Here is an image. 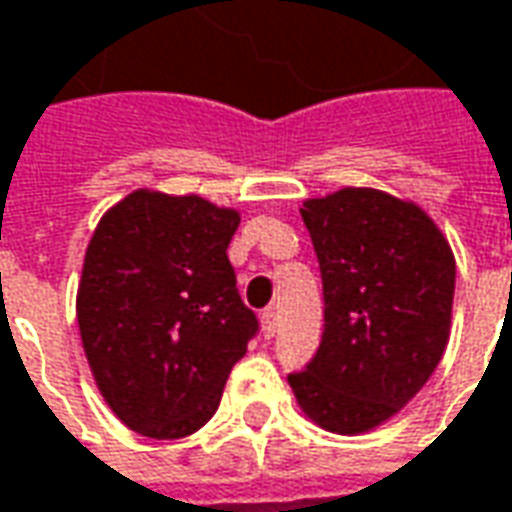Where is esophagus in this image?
I'll use <instances>...</instances> for the list:
<instances>
[{
    "instance_id": "1",
    "label": "esophagus",
    "mask_w": 512,
    "mask_h": 512,
    "mask_svg": "<svg viewBox=\"0 0 512 512\" xmlns=\"http://www.w3.org/2000/svg\"><path fill=\"white\" fill-rule=\"evenodd\" d=\"M260 328H263V336L271 339L274 333H277V311L274 308H266L263 316H260Z\"/></svg>"
}]
</instances>
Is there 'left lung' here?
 Returning a JSON list of instances; mask_svg holds the SVG:
<instances>
[{"label":"left lung","instance_id":"8db88e82","mask_svg":"<svg viewBox=\"0 0 512 512\" xmlns=\"http://www.w3.org/2000/svg\"><path fill=\"white\" fill-rule=\"evenodd\" d=\"M325 300V330L288 375L322 429L361 434L401 412L446 353L457 266L443 232L401 198L344 187L302 204Z\"/></svg>","mask_w":512,"mask_h":512}]
</instances>
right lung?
<instances>
[{"label":"right lung","mask_w":512,"mask_h":512,"mask_svg":"<svg viewBox=\"0 0 512 512\" xmlns=\"http://www.w3.org/2000/svg\"><path fill=\"white\" fill-rule=\"evenodd\" d=\"M235 210L137 190L97 224L83 257L78 328L97 389L154 440L198 431L255 339L227 246Z\"/></svg>","instance_id":"obj_1"}]
</instances>
